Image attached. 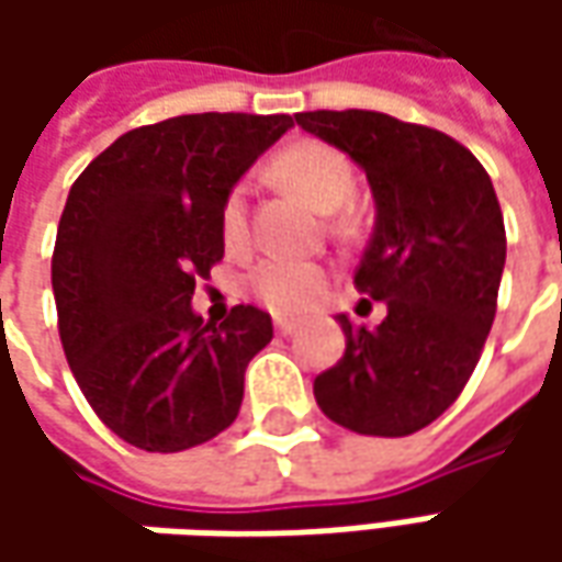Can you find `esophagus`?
<instances>
[{"mask_svg":"<svg viewBox=\"0 0 562 562\" xmlns=\"http://www.w3.org/2000/svg\"><path fill=\"white\" fill-rule=\"evenodd\" d=\"M274 331L281 337H291L296 331V322H288V318H274Z\"/></svg>","mask_w":562,"mask_h":562,"instance_id":"obj_1","label":"esophagus"}]
</instances>
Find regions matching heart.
<instances>
[{
    "label": "heart",
    "instance_id": "1",
    "mask_svg": "<svg viewBox=\"0 0 562 562\" xmlns=\"http://www.w3.org/2000/svg\"><path fill=\"white\" fill-rule=\"evenodd\" d=\"M271 175L296 190L315 212L331 215L353 196V168L335 146L318 140L291 143L271 162ZM347 218H337V227H347ZM222 234L231 249L247 244V187H234L222 209ZM252 293L278 315H303L325 293L328 274L313 262L269 259L252 271Z\"/></svg>",
    "mask_w": 562,
    "mask_h": 562
}]
</instances>
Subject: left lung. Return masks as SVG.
Instances as JSON below:
<instances>
[{"instance_id":"1","label":"left lung","mask_w":562,"mask_h":562,"mask_svg":"<svg viewBox=\"0 0 562 562\" xmlns=\"http://www.w3.org/2000/svg\"><path fill=\"white\" fill-rule=\"evenodd\" d=\"M293 119L366 171L375 227L353 281L387 306L378 328L337 315L347 350L315 378V403L357 435H413L460 397L497 313L507 234L494 184L422 124L366 109Z\"/></svg>"}]
</instances>
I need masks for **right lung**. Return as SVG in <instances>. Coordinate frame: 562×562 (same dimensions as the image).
Masks as SVG:
<instances>
[{"mask_svg": "<svg viewBox=\"0 0 562 562\" xmlns=\"http://www.w3.org/2000/svg\"><path fill=\"white\" fill-rule=\"evenodd\" d=\"M288 127L291 115H178L127 131L71 187L53 252L58 335L121 441L178 453L237 419L271 315L234 306L215 325L190 300L225 256L227 193Z\"/></svg>", "mask_w": 562, "mask_h": 562, "instance_id": "1", "label": "right lung"}]
</instances>
